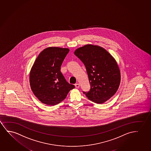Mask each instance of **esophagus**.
I'll return each instance as SVG.
<instances>
[{"label":"esophagus","mask_w":151,"mask_h":151,"mask_svg":"<svg viewBox=\"0 0 151 151\" xmlns=\"http://www.w3.org/2000/svg\"><path fill=\"white\" fill-rule=\"evenodd\" d=\"M75 86H76V88H79L80 87V84H79V83H77V84H75Z\"/></svg>","instance_id":"obj_1"}]
</instances>
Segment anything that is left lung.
Masks as SVG:
<instances>
[{"instance_id":"obj_1","label":"left lung","mask_w":151,"mask_h":151,"mask_svg":"<svg viewBox=\"0 0 151 151\" xmlns=\"http://www.w3.org/2000/svg\"><path fill=\"white\" fill-rule=\"evenodd\" d=\"M84 64L91 88L83 91L91 101L101 104L114 95L121 82L120 70L108 51L98 45H86L74 51Z\"/></svg>"}]
</instances>
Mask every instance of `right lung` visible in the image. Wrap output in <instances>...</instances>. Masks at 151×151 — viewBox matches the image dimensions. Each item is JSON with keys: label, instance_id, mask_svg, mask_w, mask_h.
Wrapping results in <instances>:
<instances>
[{"label": "right lung", "instance_id": "add662e5", "mask_svg": "<svg viewBox=\"0 0 151 151\" xmlns=\"http://www.w3.org/2000/svg\"><path fill=\"white\" fill-rule=\"evenodd\" d=\"M69 52L68 48L49 47L41 52L32 67L30 85L41 102L50 106L59 104L75 86L68 83L60 67Z\"/></svg>", "mask_w": 151, "mask_h": 151}]
</instances>
